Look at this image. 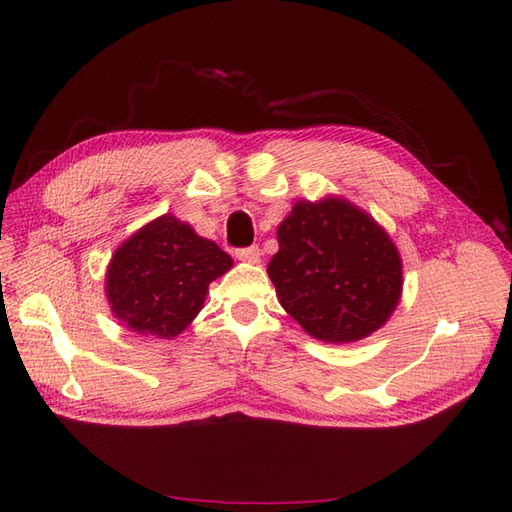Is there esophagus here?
<instances>
[{
  "label": "esophagus",
  "mask_w": 512,
  "mask_h": 512,
  "mask_svg": "<svg viewBox=\"0 0 512 512\" xmlns=\"http://www.w3.org/2000/svg\"><path fill=\"white\" fill-rule=\"evenodd\" d=\"M260 247L258 245H252V247H243V250H237L235 256L243 262H250V265H256V262H260Z\"/></svg>",
  "instance_id": "esophagus-1"
}]
</instances>
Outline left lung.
Listing matches in <instances>:
<instances>
[{
  "mask_svg": "<svg viewBox=\"0 0 512 512\" xmlns=\"http://www.w3.org/2000/svg\"><path fill=\"white\" fill-rule=\"evenodd\" d=\"M267 273L286 312L324 344H352L384 327L404 290L391 235L344 196L297 200L277 226Z\"/></svg>",
  "mask_w": 512,
  "mask_h": 512,
  "instance_id": "8db88e82",
  "label": "left lung"
}]
</instances>
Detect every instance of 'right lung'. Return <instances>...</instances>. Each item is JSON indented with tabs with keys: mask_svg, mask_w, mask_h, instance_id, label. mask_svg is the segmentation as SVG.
Segmentation results:
<instances>
[{
	"mask_svg": "<svg viewBox=\"0 0 512 512\" xmlns=\"http://www.w3.org/2000/svg\"><path fill=\"white\" fill-rule=\"evenodd\" d=\"M232 269L220 245L173 213L123 241L104 275L113 316L136 335L175 339L205 305L209 284Z\"/></svg>",
	"mask_w": 512,
	"mask_h": 512,
	"instance_id": "add662e5",
	"label": "right lung"
}]
</instances>
